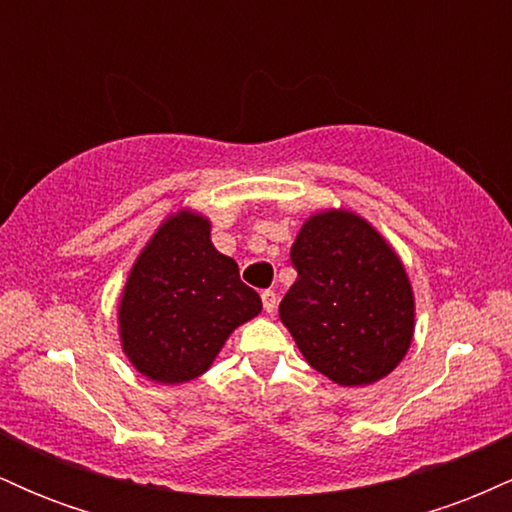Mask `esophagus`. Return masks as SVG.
Listing matches in <instances>:
<instances>
[{"label": "esophagus", "instance_id": "1", "mask_svg": "<svg viewBox=\"0 0 512 512\" xmlns=\"http://www.w3.org/2000/svg\"><path fill=\"white\" fill-rule=\"evenodd\" d=\"M276 303H279V296H276L274 291H262V305L267 313H274Z\"/></svg>", "mask_w": 512, "mask_h": 512}]
</instances>
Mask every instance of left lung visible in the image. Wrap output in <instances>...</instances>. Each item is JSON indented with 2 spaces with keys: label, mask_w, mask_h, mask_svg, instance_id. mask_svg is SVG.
<instances>
[{
  "label": "left lung",
  "mask_w": 512,
  "mask_h": 512,
  "mask_svg": "<svg viewBox=\"0 0 512 512\" xmlns=\"http://www.w3.org/2000/svg\"><path fill=\"white\" fill-rule=\"evenodd\" d=\"M291 262L298 279L279 317L305 361L344 387L392 373L414 334V293L385 238L351 211H322L303 223Z\"/></svg>",
  "instance_id": "obj_1"
}]
</instances>
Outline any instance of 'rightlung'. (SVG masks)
Instances as JSON below:
<instances>
[{"instance_id":"add662e5","label":"right lung","mask_w":512,"mask_h":512,"mask_svg":"<svg viewBox=\"0 0 512 512\" xmlns=\"http://www.w3.org/2000/svg\"><path fill=\"white\" fill-rule=\"evenodd\" d=\"M211 223L178 211L161 223L129 272L120 339L149 380L178 385L211 366L228 334L262 310L238 264L211 245Z\"/></svg>"}]
</instances>
